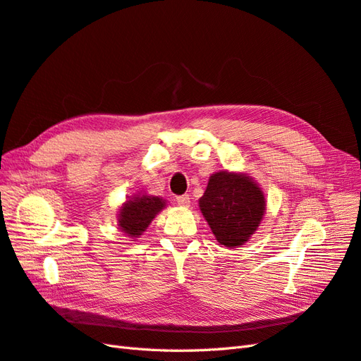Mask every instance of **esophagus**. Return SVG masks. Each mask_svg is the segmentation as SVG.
I'll list each match as a JSON object with an SVG mask.
<instances>
[{"label":"esophagus","mask_w":361,"mask_h":361,"mask_svg":"<svg viewBox=\"0 0 361 361\" xmlns=\"http://www.w3.org/2000/svg\"><path fill=\"white\" fill-rule=\"evenodd\" d=\"M177 202L178 205H181V207H189L190 197L189 195H181V197H177Z\"/></svg>","instance_id":"obj_1"}]
</instances>
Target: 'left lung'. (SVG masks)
Here are the masks:
<instances>
[{
    "label": "left lung",
    "instance_id": "1",
    "mask_svg": "<svg viewBox=\"0 0 361 361\" xmlns=\"http://www.w3.org/2000/svg\"><path fill=\"white\" fill-rule=\"evenodd\" d=\"M216 240L225 248H240L257 231L266 213L264 192L245 172L219 171L210 175L198 201Z\"/></svg>",
    "mask_w": 361,
    "mask_h": 361
}]
</instances>
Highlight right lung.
Returning <instances> with one entry per match:
<instances>
[{
    "label": "right lung",
    "instance_id": "1",
    "mask_svg": "<svg viewBox=\"0 0 361 361\" xmlns=\"http://www.w3.org/2000/svg\"><path fill=\"white\" fill-rule=\"evenodd\" d=\"M164 207L166 200L143 192L135 193L119 207L118 228L128 238L137 239Z\"/></svg>",
    "mask_w": 361,
    "mask_h": 361
}]
</instances>
